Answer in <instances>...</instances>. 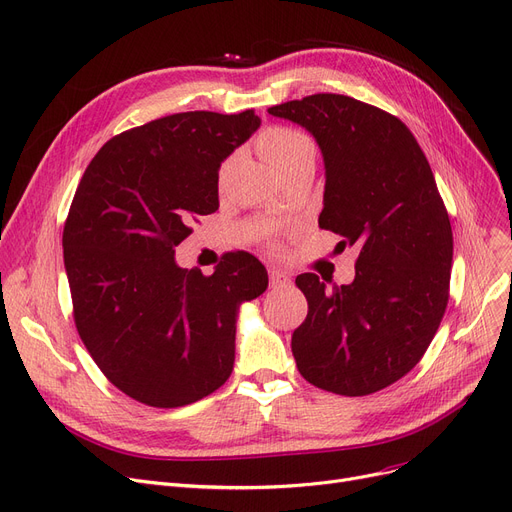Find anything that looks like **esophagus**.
I'll return each mask as SVG.
<instances>
[{"label": "esophagus", "instance_id": "1", "mask_svg": "<svg viewBox=\"0 0 512 512\" xmlns=\"http://www.w3.org/2000/svg\"><path fill=\"white\" fill-rule=\"evenodd\" d=\"M291 276H288L286 272H280V270H270V286L272 288H286L291 286Z\"/></svg>", "mask_w": 512, "mask_h": 512}]
</instances>
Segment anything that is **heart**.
I'll return each instance as SVG.
<instances>
[{
  "mask_svg": "<svg viewBox=\"0 0 512 512\" xmlns=\"http://www.w3.org/2000/svg\"><path fill=\"white\" fill-rule=\"evenodd\" d=\"M259 152L280 175L301 167H314L316 146L307 133L295 127H270L259 136Z\"/></svg>",
  "mask_w": 512,
  "mask_h": 512,
  "instance_id": "heart-1",
  "label": "heart"
}]
</instances>
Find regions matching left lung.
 <instances>
[{
	"mask_svg": "<svg viewBox=\"0 0 512 512\" xmlns=\"http://www.w3.org/2000/svg\"><path fill=\"white\" fill-rule=\"evenodd\" d=\"M316 138L326 169L318 224L358 247L351 284L297 276L307 318L293 332L305 381L368 395L402 379L425 355L448 305L452 226L433 171L397 117L341 94L268 108Z\"/></svg>",
	"mask_w": 512,
	"mask_h": 512,
	"instance_id": "1",
	"label": "left lung"
}]
</instances>
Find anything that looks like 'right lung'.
Listing matches in <instances>:
<instances>
[{
	"label": "right lung",
	"instance_id": "add662e5",
	"mask_svg": "<svg viewBox=\"0 0 512 512\" xmlns=\"http://www.w3.org/2000/svg\"><path fill=\"white\" fill-rule=\"evenodd\" d=\"M259 125L255 110L150 121L108 140L77 186L62 234L75 326L136 402L186 406L232 374L238 307L268 288V272L244 251L211 276L173 255L192 221L217 211L219 167Z\"/></svg>",
	"mask_w": 512,
	"mask_h": 512
}]
</instances>
